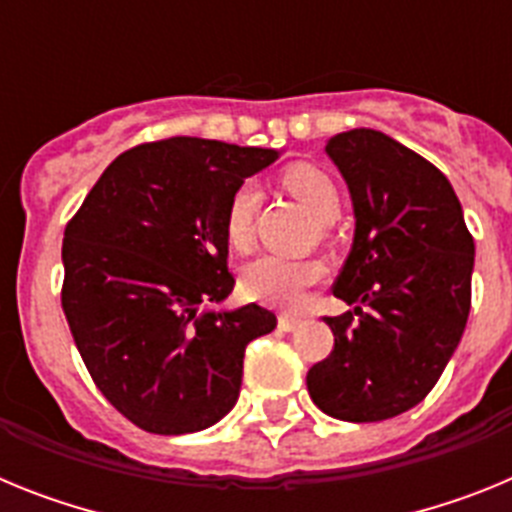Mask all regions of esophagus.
Here are the masks:
<instances>
[{
  "mask_svg": "<svg viewBox=\"0 0 512 512\" xmlns=\"http://www.w3.org/2000/svg\"><path fill=\"white\" fill-rule=\"evenodd\" d=\"M300 323L302 320L297 318V315H289V312H282V315H279V330H284V333H292Z\"/></svg>",
  "mask_w": 512,
  "mask_h": 512,
  "instance_id": "1",
  "label": "esophagus"
}]
</instances>
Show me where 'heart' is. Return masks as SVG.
I'll list each match as a JSON object with an SVG mask.
<instances>
[{
    "label": "heart",
    "instance_id": "b5f03b06",
    "mask_svg": "<svg viewBox=\"0 0 512 512\" xmlns=\"http://www.w3.org/2000/svg\"><path fill=\"white\" fill-rule=\"evenodd\" d=\"M282 182L292 197L302 202L320 223H333L341 215V192L325 171L310 164L289 166ZM259 205V192L253 184H241L225 210V235L238 251L248 248L253 233V215ZM323 279L318 261H289L279 256H261L243 269V289L253 300L279 307H295L302 292Z\"/></svg>",
    "mask_w": 512,
    "mask_h": 512
}]
</instances>
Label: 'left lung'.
Instances as JSON below:
<instances>
[{
    "mask_svg": "<svg viewBox=\"0 0 512 512\" xmlns=\"http://www.w3.org/2000/svg\"><path fill=\"white\" fill-rule=\"evenodd\" d=\"M325 153L354 202V246L333 284L354 310L325 318L333 351L307 392L330 418L374 423L415 408L459 346L474 238L449 179L390 135L348 130Z\"/></svg>",
    "mask_w": 512,
    "mask_h": 512,
    "instance_id": "left-lung-1",
    "label": "left lung"
}]
</instances>
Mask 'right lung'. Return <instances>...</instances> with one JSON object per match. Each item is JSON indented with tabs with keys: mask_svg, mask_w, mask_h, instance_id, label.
I'll use <instances>...</instances> for the list:
<instances>
[{
	"mask_svg": "<svg viewBox=\"0 0 512 512\" xmlns=\"http://www.w3.org/2000/svg\"><path fill=\"white\" fill-rule=\"evenodd\" d=\"M274 148L166 138L120 153L63 233L61 305L94 384L158 436L205 431L241 392L243 354L277 328L233 292L225 210Z\"/></svg>",
	"mask_w": 512,
	"mask_h": 512,
	"instance_id": "obj_1",
	"label": "right lung"
}]
</instances>
